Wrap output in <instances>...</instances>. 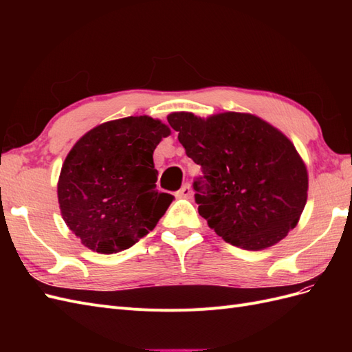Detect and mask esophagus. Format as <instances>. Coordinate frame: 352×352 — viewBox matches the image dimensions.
Here are the masks:
<instances>
[{
  "label": "esophagus",
  "mask_w": 352,
  "mask_h": 352,
  "mask_svg": "<svg viewBox=\"0 0 352 352\" xmlns=\"http://www.w3.org/2000/svg\"><path fill=\"white\" fill-rule=\"evenodd\" d=\"M177 198H190L192 197V189H190L189 184H185L182 188H180L176 192Z\"/></svg>",
  "instance_id": "esophagus-1"
}]
</instances>
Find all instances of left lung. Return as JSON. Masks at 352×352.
Here are the masks:
<instances>
[{
    "label": "left lung",
    "instance_id": "1",
    "mask_svg": "<svg viewBox=\"0 0 352 352\" xmlns=\"http://www.w3.org/2000/svg\"><path fill=\"white\" fill-rule=\"evenodd\" d=\"M168 124L202 176L194 180L199 216L226 242L264 250L294 229L307 202L308 176L287 138L252 114L207 120L172 113Z\"/></svg>",
    "mask_w": 352,
    "mask_h": 352
}]
</instances>
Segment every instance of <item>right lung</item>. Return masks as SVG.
Returning a JSON list of instances; mask_svg holds the SVG:
<instances>
[{
    "mask_svg": "<svg viewBox=\"0 0 352 352\" xmlns=\"http://www.w3.org/2000/svg\"><path fill=\"white\" fill-rule=\"evenodd\" d=\"M170 129L148 116L94 127L72 148L58 179L69 229L101 254L131 248L153 230L175 199L155 188L153 154Z\"/></svg>",
    "mask_w": 352,
    "mask_h": 352,
    "instance_id": "obj_1",
    "label": "right lung"
}]
</instances>
